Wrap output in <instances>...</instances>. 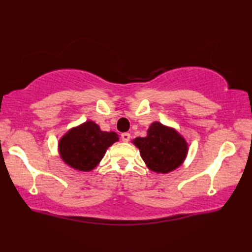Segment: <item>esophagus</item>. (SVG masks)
Segmentation results:
<instances>
[{
	"instance_id": "obj_1",
	"label": "esophagus",
	"mask_w": 252,
	"mask_h": 252,
	"mask_svg": "<svg viewBox=\"0 0 252 252\" xmlns=\"http://www.w3.org/2000/svg\"><path fill=\"white\" fill-rule=\"evenodd\" d=\"M130 133H127V132H125V133H122L121 134V139H122V141H125V143H127V141L130 140Z\"/></svg>"
}]
</instances>
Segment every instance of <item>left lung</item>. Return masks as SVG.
<instances>
[{"mask_svg":"<svg viewBox=\"0 0 252 252\" xmlns=\"http://www.w3.org/2000/svg\"><path fill=\"white\" fill-rule=\"evenodd\" d=\"M132 144L139 148L147 168L158 173H168L179 168L189 153L185 138L176 129L158 121L148 127L146 137H137Z\"/></svg>","mask_w":252,"mask_h":252,"instance_id":"8db88e82","label":"left lung"}]
</instances>
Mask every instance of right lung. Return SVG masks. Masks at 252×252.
Instances as JSON below:
<instances>
[{
  "mask_svg": "<svg viewBox=\"0 0 252 252\" xmlns=\"http://www.w3.org/2000/svg\"><path fill=\"white\" fill-rule=\"evenodd\" d=\"M119 141L114 131H101L94 121L69 129L60 138L58 151L62 160L74 170L88 172L99 164L109 146Z\"/></svg>",
  "mask_w": 252,
  "mask_h": 252,
  "instance_id": "add662e5",
  "label": "right lung"
}]
</instances>
